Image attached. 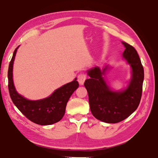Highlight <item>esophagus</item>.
I'll use <instances>...</instances> for the list:
<instances>
[{
	"label": "esophagus",
	"mask_w": 158,
	"mask_h": 158,
	"mask_svg": "<svg viewBox=\"0 0 158 158\" xmlns=\"http://www.w3.org/2000/svg\"><path fill=\"white\" fill-rule=\"evenodd\" d=\"M85 79H86V75L84 73L79 74L78 77H77V81H79L80 85H83L85 81Z\"/></svg>",
	"instance_id": "1"
}]
</instances>
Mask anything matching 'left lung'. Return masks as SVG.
<instances>
[{"label":"left lung","instance_id":"left-lung-1","mask_svg":"<svg viewBox=\"0 0 158 158\" xmlns=\"http://www.w3.org/2000/svg\"><path fill=\"white\" fill-rule=\"evenodd\" d=\"M123 44L125 47L123 57L132 69V77L127 89L112 91L102 77L106 68L101 71L97 67L88 71L90 79L84 82L92 114L108 123H117L130 116L137 109L142 95L144 73L139 56L132 45Z\"/></svg>","mask_w":158,"mask_h":158}]
</instances>
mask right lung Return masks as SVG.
<instances>
[{"label": "right lung", "mask_w": 158, "mask_h": 158, "mask_svg": "<svg viewBox=\"0 0 158 158\" xmlns=\"http://www.w3.org/2000/svg\"><path fill=\"white\" fill-rule=\"evenodd\" d=\"M17 49L13 53L7 73L9 93L13 103L28 119L36 124L47 125L60 121L65 114L69 98L79 87L77 79L56 90L49 98L35 101L27 100L18 94L13 84L12 68Z\"/></svg>", "instance_id": "obj_1"}]
</instances>
